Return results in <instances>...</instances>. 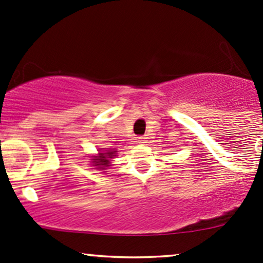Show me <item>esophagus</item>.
<instances>
[{
	"instance_id": "esophagus-1",
	"label": "esophagus",
	"mask_w": 263,
	"mask_h": 263,
	"mask_svg": "<svg viewBox=\"0 0 263 263\" xmlns=\"http://www.w3.org/2000/svg\"><path fill=\"white\" fill-rule=\"evenodd\" d=\"M137 140H138V143H141V144L147 143V138H145V137H138Z\"/></svg>"
}]
</instances>
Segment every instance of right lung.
Listing matches in <instances>:
<instances>
[{
    "instance_id": "1",
    "label": "right lung",
    "mask_w": 263,
    "mask_h": 263,
    "mask_svg": "<svg viewBox=\"0 0 263 263\" xmlns=\"http://www.w3.org/2000/svg\"><path fill=\"white\" fill-rule=\"evenodd\" d=\"M116 153L118 151H115V148H99V153L91 157L90 160L94 166H98L97 169L105 170L107 166H110V162L116 157Z\"/></svg>"
}]
</instances>
